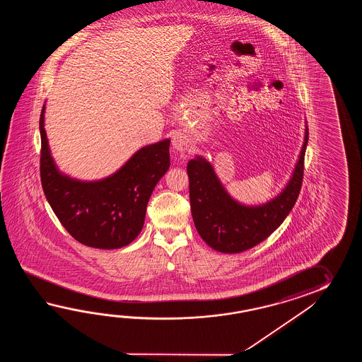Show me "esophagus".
<instances>
[{"mask_svg": "<svg viewBox=\"0 0 362 362\" xmlns=\"http://www.w3.org/2000/svg\"><path fill=\"white\" fill-rule=\"evenodd\" d=\"M172 145H173V147H175L176 150H178V151H185L186 147H187V141L185 139V136L182 133H176V134L173 136V139H172Z\"/></svg>", "mask_w": 362, "mask_h": 362, "instance_id": "esophagus-1", "label": "esophagus"}]
</instances>
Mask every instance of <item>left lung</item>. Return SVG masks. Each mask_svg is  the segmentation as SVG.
Returning <instances> with one entry per match:
<instances>
[{"label":"left lung","mask_w":362,"mask_h":362,"mask_svg":"<svg viewBox=\"0 0 362 362\" xmlns=\"http://www.w3.org/2000/svg\"><path fill=\"white\" fill-rule=\"evenodd\" d=\"M307 144L308 127L290 182L276 199L259 207H246L231 199L203 158L187 163L192 220L208 246L225 254H238L259 245L284 223L300 192Z\"/></svg>","instance_id":"1"}]
</instances>
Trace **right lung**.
Wrapping results in <instances>:
<instances>
[{
  "label": "right lung",
  "mask_w": 362,
  "mask_h": 362,
  "mask_svg": "<svg viewBox=\"0 0 362 362\" xmlns=\"http://www.w3.org/2000/svg\"><path fill=\"white\" fill-rule=\"evenodd\" d=\"M40 115V177L42 190L64 229L85 246L114 250L142 230L155 185L170 168V139L142 147L111 177L80 182L61 175L47 146Z\"/></svg>",
  "instance_id": "1"
}]
</instances>
